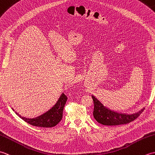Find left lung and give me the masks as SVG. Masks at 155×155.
I'll return each instance as SVG.
<instances>
[{
	"label": "left lung",
	"instance_id": "left-lung-1",
	"mask_svg": "<svg viewBox=\"0 0 155 155\" xmlns=\"http://www.w3.org/2000/svg\"><path fill=\"white\" fill-rule=\"evenodd\" d=\"M92 98L94 102V118L98 123L107 126H116L129 123L139 117L144 110L143 108L138 113L130 114L119 113L104 107L93 95H92Z\"/></svg>",
	"mask_w": 155,
	"mask_h": 155
}]
</instances>
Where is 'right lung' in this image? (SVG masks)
I'll use <instances>...</instances> for the list:
<instances>
[{"label": "right lung", "instance_id": "add662e5", "mask_svg": "<svg viewBox=\"0 0 155 155\" xmlns=\"http://www.w3.org/2000/svg\"><path fill=\"white\" fill-rule=\"evenodd\" d=\"M67 101V97L64 93H62L61 97L59 98L57 103L55 104L54 106L51 109L41 115V116L35 118H27L22 117L17 113H15L19 116L20 118H21L23 120L32 125V126L44 128L53 127L61 120L62 118V112H63L64 105Z\"/></svg>", "mask_w": 155, "mask_h": 155}]
</instances>
